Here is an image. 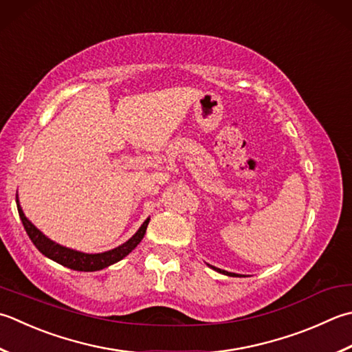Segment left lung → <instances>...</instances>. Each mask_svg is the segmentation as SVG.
I'll return each mask as SVG.
<instances>
[{
	"mask_svg": "<svg viewBox=\"0 0 352 352\" xmlns=\"http://www.w3.org/2000/svg\"><path fill=\"white\" fill-rule=\"evenodd\" d=\"M212 267V265H210ZM213 270H217V272H219V273H223V274H227V276H238V274H235V273H229V272H224V270H219V268H217V267H212Z\"/></svg>",
	"mask_w": 352,
	"mask_h": 352,
	"instance_id": "obj_1",
	"label": "left lung"
}]
</instances>
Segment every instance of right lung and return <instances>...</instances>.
Here are the masks:
<instances>
[{"label":"right lung","mask_w":352,"mask_h":352,"mask_svg":"<svg viewBox=\"0 0 352 352\" xmlns=\"http://www.w3.org/2000/svg\"><path fill=\"white\" fill-rule=\"evenodd\" d=\"M16 206H18V213L21 221H23L24 229L27 232V235L32 239V243L34 247L44 254V256L50 258L54 263H58L64 267L72 268V270H78V272H96V270H102L108 265H111L117 261H120L126 256L128 253L133 252L137 244L143 239L144 233H146V227L149 224V218L142 224V227L137 230L135 235L128 239L125 244H122L116 249L109 250V252H103V253H96V254H88V253H82V252H76L72 249H67V247H62L56 243H53L52 239H48L45 235H43L36 227H34L29 219L25 218L23 209L16 199Z\"/></svg>","instance_id":"right-lung-1"}]
</instances>
